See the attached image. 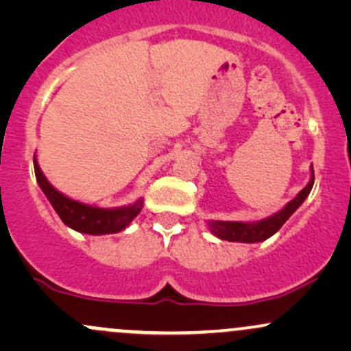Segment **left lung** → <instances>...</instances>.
I'll use <instances>...</instances> for the list:
<instances>
[{"mask_svg":"<svg viewBox=\"0 0 351 351\" xmlns=\"http://www.w3.org/2000/svg\"><path fill=\"white\" fill-rule=\"evenodd\" d=\"M313 168H312V180L305 186L299 195L293 198L291 203H287L282 211L276 213L271 217H265L263 221H257V223H239V221H211L209 223V231L213 234L219 237V239L231 241V243H261L265 241L267 237L276 234L279 229L284 226L285 221L293 215L297 208L304 203L305 198L308 196V193L312 191L313 186Z\"/></svg>","mask_w":351,"mask_h":351,"instance_id":"obj_1","label":"left lung"}]
</instances>
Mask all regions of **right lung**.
Returning a JSON list of instances; mask_svg holds the SVG:
<instances>
[{
	"label": "right lung",
	"mask_w": 351,
	"mask_h": 351,
	"mask_svg": "<svg viewBox=\"0 0 351 351\" xmlns=\"http://www.w3.org/2000/svg\"><path fill=\"white\" fill-rule=\"evenodd\" d=\"M34 173L39 186H41L44 195L47 196V199H49V203L52 204V208L56 209V213H58L60 219H62V223L66 224V226L74 229V231L86 232V234L94 236L114 234V232L123 231V229L135 219V216L142 211V199L135 201L130 206L106 209L88 206V204L67 198V196L59 193L58 189L46 180V176L43 175L38 162H36V156Z\"/></svg>",
	"instance_id": "add662e5"
}]
</instances>
